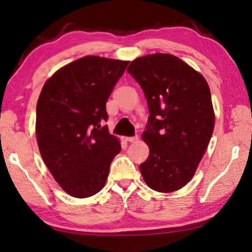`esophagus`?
Masks as SVG:
<instances>
[{"label": "esophagus", "instance_id": "esophagus-1", "mask_svg": "<svg viewBox=\"0 0 252 252\" xmlns=\"http://www.w3.org/2000/svg\"><path fill=\"white\" fill-rule=\"evenodd\" d=\"M138 140V136L137 135H135V136H130V137H126V142H130V143H134V142H136Z\"/></svg>", "mask_w": 252, "mask_h": 252}]
</instances>
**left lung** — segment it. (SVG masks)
I'll use <instances>...</instances> for the list:
<instances>
[{
    "label": "left lung",
    "instance_id": "1",
    "mask_svg": "<svg viewBox=\"0 0 252 252\" xmlns=\"http://www.w3.org/2000/svg\"><path fill=\"white\" fill-rule=\"evenodd\" d=\"M127 72L149 110L142 135L149 146L140 165L144 181L160 192L178 190L194 176L215 129L210 89L199 72L170 54L138 57Z\"/></svg>",
    "mask_w": 252,
    "mask_h": 252
}]
</instances>
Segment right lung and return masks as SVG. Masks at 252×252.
I'll return each instance as SVG.
<instances>
[{"mask_svg": "<svg viewBox=\"0 0 252 252\" xmlns=\"http://www.w3.org/2000/svg\"><path fill=\"white\" fill-rule=\"evenodd\" d=\"M129 62L85 56L45 82L36 104L35 133L46 167L62 189L77 198L103 189L121 151L109 134L106 103Z\"/></svg>", "mask_w": 252, "mask_h": 252, "instance_id": "add662e5", "label": "right lung"}]
</instances>
